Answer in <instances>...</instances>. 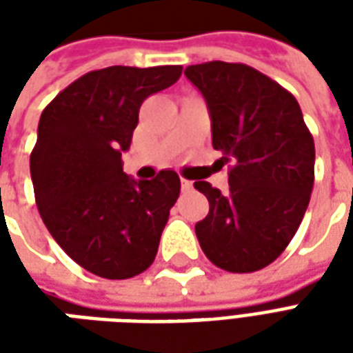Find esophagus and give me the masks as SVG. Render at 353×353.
<instances>
[{"label": "esophagus", "mask_w": 353, "mask_h": 353, "mask_svg": "<svg viewBox=\"0 0 353 353\" xmlns=\"http://www.w3.org/2000/svg\"><path fill=\"white\" fill-rule=\"evenodd\" d=\"M192 189V181H189V179H183L181 177V191L187 192V191H191Z\"/></svg>", "instance_id": "esophagus-1"}]
</instances>
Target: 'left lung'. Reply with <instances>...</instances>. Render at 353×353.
<instances>
[{"mask_svg":"<svg viewBox=\"0 0 353 353\" xmlns=\"http://www.w3.org/2000/svg\"><path fill=\"white\" fill-rule=\"evenodd\" d=\"M212 119V143L230 162L229 192L194 181L208 215L194 225L202 252L229 272L268 266L295 236L314 187V138L295 96L245 64L189 65Z\"/></svg>","mask_w":353,"mask_h":353,"instance_id":"8db88e82","label":"left lung"}]
</instances>
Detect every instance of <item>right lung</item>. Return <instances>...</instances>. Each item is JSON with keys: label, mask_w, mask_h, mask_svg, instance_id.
<instances>
[{"label": "right lung", "mask_w": 353, "mask_h": 353, "mask_svg": "<svg viewBox=\"0 0 353 353\" xmlns=\"http://www.w3.org/2000/svg\"><path fill=\"white\" fill-rule=\"evenodd\" d=\"M181 65H111L85 73L43 109L30 157L35 204L58 245L88 272L126 280L153 265L179 176L123 172L141 103L172 87Z\"/></svg>", "instance_id": "add662e5"}]
</instances>
